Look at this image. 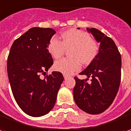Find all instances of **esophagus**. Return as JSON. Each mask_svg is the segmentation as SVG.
Segmentation results:
<instances>
[{
	"instance_id": "esophagus-1",
	"label": "esophagus",
	"mask_w": 131,
	"mask_h": 131,
	"mask_svg": "<svg viewBox=\"0 0 131 131\" xmlns=\"http://www.w3.org/2000/svg\"><path fill=\"white\" fill-rule=\"evenodd\" d=\"M64 79H67V75H64Z\"/></svg>"
}]
</instances>
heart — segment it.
<instances>
[{
    "label": "heart",
    "mask_w": 131,
    "mask_h": 131,
    "mask_svg": "<svg viewBox=\"0 0 131 131\" xmlns=\"http://www.w3.org/2000/svg\"><path fill=\"white\" fill-rule=\"evenodd\" d=\"M69 48L70 58L59 60L54 64L55 70L64 75H71L79 70L81 62L87 64L92 61L99 52V45L89 33L76 29L61 34V41L56 37H52L48 44L50 54L56 59L61 58L66 49Z\"/></svg>",
    "instance_id": "b5f03b06"
}]
</instances>
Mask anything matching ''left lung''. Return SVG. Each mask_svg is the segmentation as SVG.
Returning <instances> with one entry per match:
<instances>
[{
  "label": "left lung",
  "instance_id": "8db88e82",
  "mask_svg": "<svg viewBox=\"0 0 131 131\" xmlns=\"http://www.w3.org/2000/svg\"><path fill=\"white\" fill-rule=\"evenodd\" d=\"M100 42L99 53L80 75L92 77L91 82L75 77L73 97L76 105L90 114L105 111L113 103L121 81V55L110 37L94 28H86ZM88 80V78H86Z\"/></svg>",
  "mask_w": 131,
  "mask_h": 131
}]
</instances>
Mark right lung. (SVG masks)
<instances>
[{
	"instance_id": "1",
	"label": "right lung",
	"mask_w": 131,
	"mask_h": 131,
	"mask_svg": "<svg viewBox=\"0 0 131 131\" xmlns=\"http://www.w3.org/2000/svg\"><path fill=\"white\" fill-rule=\"evenodd\" d=\"M53 29L34 27L15 39L7 59V73L17 105L29 116L45 115L53 108L64 81L60 72H53L42 79L53 65L48 50Z\"/></svg>"
}]
</instances>
